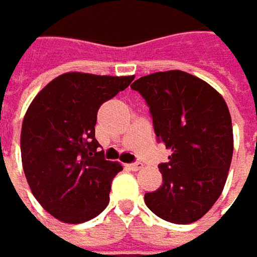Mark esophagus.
<instances>
[{
    "instance_id": "obj_1",
    "label": "esophagus",
    "mask_w": 257,
    "mask_h": 257,
    "mask_svg": "<svg viewBox=\"0 0 257 257\" xmlns=\"http://www.w3.org/2000/svg\"><path fill=\"white\" fill-rule=\"evenodd\" d=\"M127 167H128L130 170H133V172H137V170H140V169L143 167V163H140V162H137V163L127 164Z\"/></svg>"
}]
</instances>
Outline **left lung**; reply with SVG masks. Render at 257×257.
Here are the masks:
<instances>
[{"label": "left lung", "mask_w": 257, "mask_h": 257, "mask_svg": "<svg viewBox=\"0 0 257 257\" xmlns=\"http://www.w3.org/2000/svg\"><path fill=\"white\" fill-rule=\"evenodd\" d=\"M132 88L150 107L157 140L172 150L159 164L163 184L144 202L163 220L196 222L222 194L232 163L227 104L212 85L180 70L144 75Z\"/></svg>", "instance_id": "8db88e82"}]
</instances>
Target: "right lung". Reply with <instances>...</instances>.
I'll list each match as a JSON object with an SVG mask.
<instances>
[{"mask_svg":"<svg viewBox=\"0 0 257 257\" xmlns=\"http://www.w3.org/2000/svg\"><path fill=\"white\" fill-rule=\"evenodd\" d=\"M133 80L65 73L30 104L21 128L23 169L34 197L55 219L83 223L107 207L111 182L123 167L98 152L94 125L100 105Z\"/></svg>","mask_w":257,"mask_h":257,"instance_id":"right-lung-1","label":"right lung"}]
</instances>
